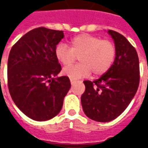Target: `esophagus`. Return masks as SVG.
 Masks as SVG:
<instances>
[{
    "mask_svg": "<svg viewBox=\"0 0 148 148\" xmlns=\"http://www.w3.org/2000/svg\"><path fill=\"white\" fill-rule=\"evenodd\" d=\"M70 82H71V85H73V84L75 83V80H73V79H70Z\"/></svg>",
    "mask_w": 148,
    "mask_h": 148,
    "instance_id": "esophagus-1",
    "label": "esophagus"
}]
</instances>
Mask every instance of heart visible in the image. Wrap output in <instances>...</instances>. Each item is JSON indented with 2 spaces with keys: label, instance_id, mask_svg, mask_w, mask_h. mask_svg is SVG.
Wrapping results in <instances>:
<instances>
[{
  "label": "heart",
  "instance_id": "b5f03b06",
  "mask_svg": "<svg viewBox=\"0 0 148 148\" xmlns=\"http://www.w3.org/2000/svg\"><path fill=\"white\" fill-rule=\"evenodd\" d=\"M71 48L65 43H58L55 48L56 59L62 65H71L79 56L80 63L63 69L62 73L71 79L88 77L93 72L95 76L105 73L113 65L116 57L114 44L98 36L82 34L72 38Z\"/></svg>",
  "mask_w": 148,
  "mask_h": 148
}]
</instances>
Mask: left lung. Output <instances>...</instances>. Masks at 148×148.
<instances>
[{
	"label": "left lung",
	"instance_id": "obj_1",
	"mask_svg": "<svg viewBox=\"0 0 148 148\" xmlns=\"http://www.w3.org/2000/svg\"><path fill=\"white\" fill-rule=\"evenodd\" d=\"M116 48L111 67L94 82L84 81L86 90L81 101L90 119L110 122L119 117L130 104L139 85V60L136 49L119 33L109 29Z\"/></svg>",
	"mask_w": 148,
	"mask_h": 148
}]
</instances>
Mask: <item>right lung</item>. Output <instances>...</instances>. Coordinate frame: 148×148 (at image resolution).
Here are the masks:
<instances>
[{
  "label": "right lung",
  "instance_id": "right-lung-1",
  "mask_svg": "<svg viewBox=\"0 0 148 148\" xmlns=\"http://www.w3.org/2000/svg\"><path fill=\"white\" fill-rule=\"evenodd\" d=\"M63 31L34 29L14 43L7 63L8 88L16 106L26 116L46 121L59 113L71 88L68 77L56 76L62 67L55 48Z\"/></svg>",
  "mask_w": 148,
  "mask_h": 148
}]
</instances>
